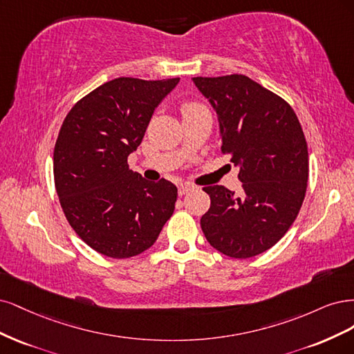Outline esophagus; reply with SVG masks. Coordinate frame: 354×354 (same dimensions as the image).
<instances>
[{
	"instance_id": "esophagus-1",
	"label": "esophagus",
	"mask_w": 354,
	"mask_h": 354,
	"mask_svg": "<svg viewBox=\"0 0 354 354\" xmlns=\"http://www.w3.org/2000/svg\"><path fill=\"white\" fill-rule=\"evenodd\" d=\"M194 189H196V187H192V185H189V184H182V185H179V188H178L179 196H185V194H188V192H191V191H194Z\"/></svg>"
}]
</instances>
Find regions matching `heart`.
<instances>
[{
	"label": "heart",
	"instance_id": "1",
	"mask_svg": "<svg viewBox=\"0 0 354 354\" xmlns=\"http://www.w3.org/2000/svg\"><path fill=\"white\" fill-rule=\"evenodd\" d=\"M201 107H203V106L198 104V102L187 101V102H184V104H182L180 111H182V115H187V113H191V111H194V110H198V109H201Z\"/></svg>",
	"mask_w": 354,
	"mask_h": 354
}]
</instances>
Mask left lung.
Returning <instances> with one entry per match:
<instances>
[{"instance_id":"left-lung-1","label":"left lung","mask_w":354,"mask_h":354,"mask_svg":"<svg viewBox=\"0 0 354 354\" xmlns=\"http://www.w3.org/2000/svg\"><path fill=\"white\" fill-rule=\"evenodd\" d=\"M219 116L221 151L239 166L243 191L204 187L210 209L201 230L213 248L234 259L266 252L297 218L309 179L307 142L292 107L244 75L194 77Z\"/></svg>"}]
</instances>
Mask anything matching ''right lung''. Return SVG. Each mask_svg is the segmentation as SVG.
<instances>
[{"label":"right lung","mask_w":354,"mask_h":354,"mask_svg":"<svg viewBox=\"0 0 354 354\" xmlns=\"http://www.w3.org/2000/svg\"><path fill=\"white\" fill-rule=\"evenodd\" d=\"M179 77H118L79 100L54 147V184L73 231L97 253L129 259L150 248L174 214L178 188L129 170L153 111Z\"/></svg>","instance_id":"add662e5"}]
</instances>
